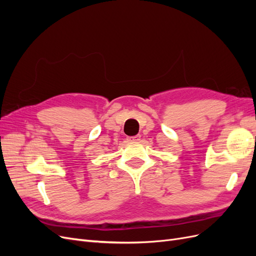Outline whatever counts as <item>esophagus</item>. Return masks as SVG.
Segmentation results:
<instances>
[{
    "label": "esophagus",
    "mask_w": 256,
    "mask_h": 256,
    "mask_svg": "<svg viewBox=\"0 0 256 256\" xmlns=\"http://www.w3.org/2000/svg\"><path fill=\"white\" fill-rule=\"evenodd\" d=\"M140 140H141V136H134L128 138L129 142H138Z\"/></svg>",
    "instance_id": "obj_1"
}]
</instances>
